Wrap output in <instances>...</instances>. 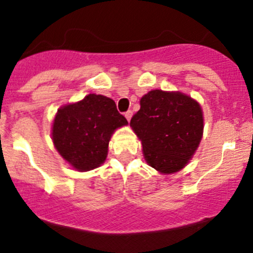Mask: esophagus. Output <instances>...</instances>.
Listing matches in <instances>:
<instances>
[{
	"label": "esophagus",
	"mask_w": 253,
	"mask_h": 253,
	"mask_svg": "<svg viewBox=\"0 0 253 253\" xmlns=\"http://www.w3.org/2000/svg\"><path fill=\"white\" fill-rule=\"evenodd\" d=\"M125 117L127 119V121H129V120H131V117H132V111L128 110V111L125 112Z\"/></svg>",
	"instance_id": "34e87169"
}]
</instances>
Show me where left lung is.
Returning <instances> with one entry per match:
<instances>
[{
	"mask_svg": "<svg viewBox=\"0 0 253 253\" xmlns=\"http://www.w3.org/2000/svg\"><path fill=\"white\" fill-rule=\"evenodd\" d=\"M141 139L148 164L163 174L182 169L192 158L203 133L200 104L182 93L152 90L129 124Z\"/></svg>",
	"mask_w": 253,
	"mask_h": 253,
	"instance_id": "obj_1",
	"label": "left lung"
}]
</instances>
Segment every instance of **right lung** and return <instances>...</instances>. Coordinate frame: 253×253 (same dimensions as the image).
<instances>
[{
  "label": "right lung",
  "mask_w": 253,
  "mask_h": 253,
  "mask_svg": "<svg viewBox=\"0 0 253 253\" xmlns=\"http://www.w3.org/2000/svg\"><path fill=\"white\" fill-rule=\"evenodd\" d=\"M127 124L112 99L89 94L83 100L57 111L53 120L52 141L71 167L88 171L105 162L112 132Z\"/></svg>",
  "instance_id": "obj_1"
}]
</instances>
